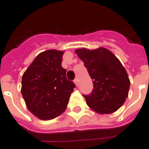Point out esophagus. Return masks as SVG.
<instances>
[{"mask_svg":"<svg viewBox=\"0 0 149 149\" xmlns=\"http://www.w3.org/2000/svg\"><path fill=\"white\" fill-rule=\"evenodd\" d=\"M74 83H75V84H76V86H79L78 79H74Z\"/></svg>","mask_w":149,"mask_h":149,"instance_id":"esophagus-1","label":"esophagus"}]
</instances>
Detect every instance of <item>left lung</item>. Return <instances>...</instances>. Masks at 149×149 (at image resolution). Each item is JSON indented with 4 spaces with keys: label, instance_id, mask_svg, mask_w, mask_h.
I'll return each mask as SVG.
<instances>
[{
    "label": "left lung",
    "instance_id": "8db88e82",
    "mask_svg": "<svg viewBox=\"0 0 149 149\" xmlns=\"http://www.w3.org/2000/svg\"><path fill=\"white\" fill-rule=\"evenodd\" d=\"M84 62L93 82V90L83 95L90 108L98 113H111L123 105L128 97L130 82L127 71L109 50L99 47L75 51Z\"/></svg>",
    "mask_w": 149,
    "mask_h": 149
}]
</instances>
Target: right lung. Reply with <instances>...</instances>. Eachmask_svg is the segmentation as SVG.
Returning <instances> with one entry per match:
<instances>
[{"instance_id": "obj_1", "label": "right lung", "mask_w": 149, "mask_h": 149, "mask_svg": "<svg viewBox=\"0 0 149 149\" xmlns=\"http://www.w3.org/2000/svg\"><path fill=\"white\" fill-rule=\"evenodd\" d=\"M63 51L47 50L35 58L22 78L21 93L27 108L41 120H51L66 110L76 87L61 67Z\"/></svg>"}]
</instances>
